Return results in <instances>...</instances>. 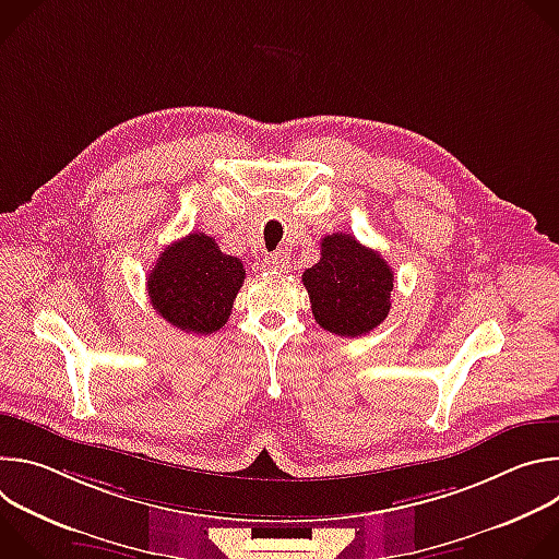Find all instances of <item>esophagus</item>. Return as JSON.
Instances as JSON below:
<instances>
[{"label": "esophagus", "mask_w": 559, "mask_h": 559, "mask_svg": "<svg viewBox=\"0 0 559 559\" xmlns=\"http://www.w3.org/2000/svg\"><path fill=\"white\" fill-rule=\"evenodd\" d=\"M265 267L267 270H274V272H285L289 270V254L278 250V252H272L265 257Z\"/></svg>", "instance_id": "1"}]
</instances>
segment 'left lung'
Segmentation results:
<instances>
[{
  "instance_id": "left-lung-1",
  "label": "left lung",
  "mask_w": 559,
  "mask_h": 559,
  "mask_svg": "<svg viewBox=\"0 0 559 559\" xmlns=\"http://www.w3.org/2000/svg\"><path fill=\"white\" fill-rule=\"evenodd\" d=\"M302 285L316 323L345 338L369 334L391 309V267L345 231L323 238L321 261L305 270Z\"/></svg>"
}]
</instances>
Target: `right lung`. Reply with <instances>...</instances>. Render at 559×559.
I'll use <instances>...</instances> for the list:
<instances>
[{
    "label": "right lung",
    "mask_w": 559,
    "mask_h": 559,
    "mask_svg": "<svg viewBox=\"0 0 559 559\" xmlns=\"http://www.w3.org/2000/svg\"><path fill=\"white\" fill-rule=\"evenodd\" d=\"M243 281L241 259L223 254L212 236L192 231L158 254L147 274V296L156 313L181 332L212 334L227 323Z\"/></svg>",
    "instance_id": "right-lung-1"
}]
</instances>
